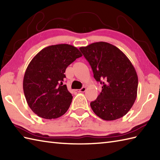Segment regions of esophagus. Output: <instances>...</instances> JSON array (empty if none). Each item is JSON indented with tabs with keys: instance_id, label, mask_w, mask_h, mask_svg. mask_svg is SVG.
I'll list each match as a JSON object with an SVG mask.
<instances>
[{
	"instance_id": "obj_1",
	"label": "esophagus",
	"mask_w": 160,
	"mask_h": 160,
	"mask_svg": "<svg viewBox=\"0 0 160 160\" xmlns=\"http://www.w3.org/2000/svg\"><path fill=\"white\" fill-rule=\"evenodd\" d=\"M85 91H86V87H83L80 89H79V92H84Z\"/></svg>"
}]
</instances>
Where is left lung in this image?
<instances>
[{"label": "left lung", "mask_w": 160, "mask_h": 160, "mask_svg": "<svg viewBox=\"0 0 160 160\" xmlns=\"http://www.w3.org/2000/svg\"><path fill=\"white\" fill-rule=\"evenodd\" d=\"M80 50L100 82L102 92L90 103L93 112L105 121L123 117L137 98L138 77L130 59L117 47L99 42Z\"/></svg>", "instance_id": "obj_1"}]
</instances>
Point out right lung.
Wrapping results in <instances>:
<instances>
[{
  "label": "right lung",
  "instance_id": "1",
  "mask_svg": "<svg viewBox=\"0 0 160 160\" xmlns=\"http://www.w3.org/2000/svg\"><path fill=\"white\" fill-rule=\"evenodd\" d=\"M82 56L76 47L65 43L46 47L34 56L23 82L26 101L34 114L52 119L67 112L73 96L63 84L64 73L68 65Z\"/></svg>",
  "mask_w": 160,
  "mask_h": 160
}]
</instances>
